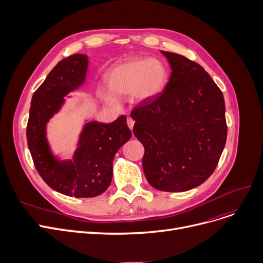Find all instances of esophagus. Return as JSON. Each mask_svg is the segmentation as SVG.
Here are the masks:
<instances>
[{
  "label": "esophagus",
  "instance_id": "esophagus-1",
  "mask_svg": "<svg viewBox=\"0 0 263 263\" xmlns=\"http://www.w3.org/2000/svg\"><path fill=\"white\" fill-rule=\"evenodd\" d=\"M128 126L130 128V130L132 131L133 130V127H134V120L132 118H128Z\"/></svg>",
  "mask_w": 263,
  "mask_h": 263
}]
</instances>
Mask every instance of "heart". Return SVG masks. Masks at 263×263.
Here are the masks:
<instances>
[{
	"instance_id": "obj_1",
	"label": "heart",
	"mask_w": 263,
	"mask_h": 263,
	"mask_svg": "<svg viewBox=\"0 0 263 263\" xmlns=\"http://www.w3.org/2000/svg\"><path fill=\"white\" fill-rule=\"evenodd\" d=\"M106 82L109 91L116 97L133 95L137 102H148L156 99L166 87L168 71L158 60L131 59L110 69ZM114 96H105L110 105L117 104Z\"/></svg>"
}]
</instances>
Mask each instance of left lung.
<instances>
[{
  "label": "left lung",
  "instance_id": "1",
  "mask_svg": "<svg viewBox=\"0 0 263 263\" xmlns=\"http://www.w3.org/2000/svg\"><path fill=\"white\" fill-rule=\"evenodd\" d=\"M172 74L156 99L135 107L133 133L145 148L147 181L159 191L194 189L214 172L226 139L225 101L211 77L195 62L161 51Z\"/></svg>",
  "mask_w": 263,
  "mask_h": 263
}]
</instances>
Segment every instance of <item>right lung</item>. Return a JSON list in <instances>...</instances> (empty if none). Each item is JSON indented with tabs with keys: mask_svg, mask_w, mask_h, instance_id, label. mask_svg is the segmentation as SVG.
<instances>
[{
	"mask_svg": "<svg viewBox=\"0 0 263 263\" xmlns=\"http://www.w3.org/2000/svg\"><path fill=\"white\" fill-rule=\"evenodd\" d=\"M89 60L77 53L61 61L48 74L31 101L27 122V145L35 167L45 182L64 195L88 198L98 196L110 184L113 160L118 149L132 136L127 117L110 123L85 119L72 159L55 155L48 140V123L59 114L67 96L86 82Z\"/></svg>",
	"mask_w": 263,
	"mask_h": 263,
	"instance_id": "add662e5",
	"label": "right lung"
}]
</instances>
